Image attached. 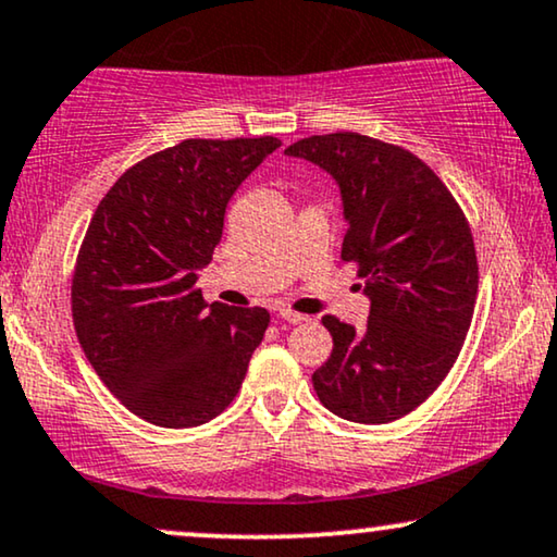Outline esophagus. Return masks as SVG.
<instances>
[{"mask_svg":"<svg viewBox=\"0 0 557 557\" xmlns=\"http://www.w3.org/2000/svg\"><path fill=\"white\" fill-rule=\"evenodd\" d=\"M278 317H281V320H284V322H288V324H301V322H307L305 314L292 312V309H278Z\"/></svg>","mask_w":557,"mask_h":557,"instance_id":"34e87169","label":"esophagus"}]
</instances>
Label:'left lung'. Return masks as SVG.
<instances>
[{
  "instance_id": "obj_1",
  "label": "left lung",
  "mask_w": 557,
  "mask_h": 557,
  "mask_svg": "<svg viewBox=\"0 0 557 557\" xmlns=\"http://www.w3.org/2000/svg\"><path fill=\"white\" fill-rule=\"evenodd\" d=\"M341 186L348 233L343 261L358 265L371 314L363 330L322 317L332 352L312 375L332 414L384 424L417 409L450 373L479 294V261L463 209L414 153L358 133L296 140Z\"/></svg>"
}]
</instances>
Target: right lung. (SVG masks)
Returning <instances> with one entry per match:
<instances>
[{
	"label": "right lung",
	"instance_id": "right-lung-1",
	"mask_svg": "<svg viewBox=\"0 0 557 557\" xmlns=\"http://www.w3.org/2000/svg\"><path fill=\"white\" fill-rule=\"evenodd\" d=\"M278 137L191 140L127 169L94 212L71 278L84 356L107 388L158 428H197L230 407L269 327L263 307L207 305L199 269L227 201Z\"/></svg>",
	"mask_w": 557,
	"mask_h": 557
}]
</instances>
